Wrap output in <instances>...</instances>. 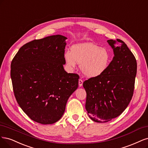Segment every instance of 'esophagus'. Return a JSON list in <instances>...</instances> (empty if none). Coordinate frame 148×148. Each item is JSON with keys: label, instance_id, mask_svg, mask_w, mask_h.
Instances as JSON below:
<instances>
[{"label": "esophagus", "instance_id": "esophagus-1", "mask_svg": "<svg viewBox=\"0 0 148 148\" xmlns=\"http://www.w3.org/2000/svg\"><path fill=\"white\" fill-rule=\"evenodd\" d=\"M82 85H83V80L82 79H79V87H82Z\"/></svg>", "mask_w": 148, "mask_h": 148}]
</instances>
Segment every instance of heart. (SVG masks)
<instances>
[{"mask_svg":"<svg viewBox=\"0 0 148 148\" xmlns=\"http://www.w3.org/2000/svg\"><path fill=\"white\" fill-rule=\"evenodd\" d=\"M64 59L70 69H75L77 62L80 64L81 71L86 77L93 78L105 72L111 58L106 49L87 42L73 45L71 51L65 52Z\"/></svg>","mask_w":148,"mask_h":148,"instance_id":"b5f03b06","label":"heart"}]
</instances>
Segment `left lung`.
<instances>
[{
	"mask_svg": "<svg viewBox=\"0 0 148 148\" xmlns=\"http://www.w3.org/2000/svg\"><path fill=\"white\" fill-rule=\"evenodd\" d=\"M107 42L114 54L108 68L101 75L83 83L87 93L85 109L89 117L99 123L111 121L127 108L134 91L137 70L135 57L125 42Z\"/></svg>",
	"mask_w": 148,
	"mask_h": 148,
	"instance_id": "8db88e82",
	"label": "left lung"
}]
</instances>
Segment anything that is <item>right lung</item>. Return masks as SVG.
<instances>
[{
    "label": "right lung",
    "instance_id": "add662e5",
    "mask_svg": "<svg viewBox=\"0 0 148 148\" xmlns=\"http://www.w3.org/2000/svg\"><path fill=\"white\" fill-rule=\"evenodd\" d=\"M67 37L53 35L21 47L11 63L10 75L19 106L41 124L58 121L69 97L78 88L77 74L64 71Z\"/></svg>",
    "mask_w": 148,
    "mask_h": 148
}]
</instances>
